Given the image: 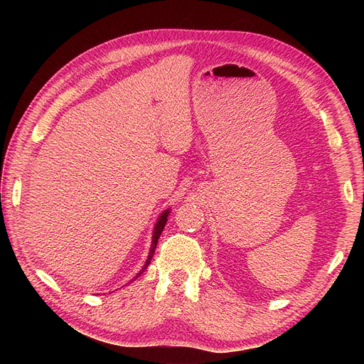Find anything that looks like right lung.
Here are the masks:
<instances>
[{
    "mask_svg": "<svg viewBox=\"0 0 364 364\" xmlns=\"http://www.w3.org/2000/svg\"><path fill=\"white\" fill-rule=\"evenodd\" d=\"M168 215H169V209H166V211H164V213L161 214V217L158 218V221H156V224H155V228H153L151 246H150V252H149V257H147V259H146V264L143 265V269L137 273V276L134 277L132 280H136L139 276H141V274L144 273V270L149 267V264H150V261H151V258H153V254H155V250H156V245H158L159 236H161V233L164 232V227H165V224H166V221H168ZM132 280H131V282H132Z\"/></svg>",
    "mask_w": 364,
    "mask_h": 364,
    "instance_id": "add662e5",
    "label": "right lung"
}]
</instances>
